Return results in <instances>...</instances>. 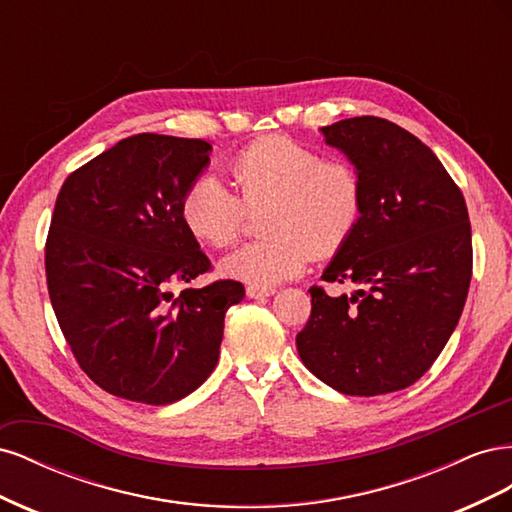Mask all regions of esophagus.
<instances>
[{
    "label": "esophagus",
    "instance_id": "34e87169",
    "mask_svg": "<svg viewBox=\"0 0 512 512\" xmlns=\"http://www.w3.org/2000/svg\"><path fill=\"white\" fill-rule=\"evenodd\" d=\"M247 297L250 299H265V297H271V294H275V288H262V286H247L245 288Z\"/></svg>",
    "mask_w": 512,
    "mask_h": 512
}]
</instances>
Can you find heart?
Here are the masks:
<instances>
[{
  "label": "heart",
  "mask_w": 512,
  "mask_h": 512,
  "mask_svg": "<svg viewBox=\"0 0 512 512\" xmlns=\"http://www.w3.org/2000/svg\"><path fill=\"white\" fill-rule=\"evenodd\" d=\"M241 198L213 173L196 177L181 198V220L211 247L239 237L245 205L258 209L267 237L245 243L220 260V271L250 286L271 288L305 271L312 256L337 254L363 218V181L348 162L282 134L258 138L230 164Z\"/></svg>",
  "instance_id": "obj_1"
}]
</instances>
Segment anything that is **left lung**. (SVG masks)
<instances>
[{"label": "left lung", "instance_id": "left-lung-1", "mask_svg": "<svg viewBox=\"0 0 512 512\" xmlns=\"http://www.w3.org/2000/svg\"><path fill=\"white\" fill-rule=\"evenodd\" d=\"M363 181V218L322 271L297 335L303 365L344 395L374 397L421 378L453 335L472 280V230L461 190L414 134L380 117L320 128Z\"/></svg>", "mask_w": 512, "mask_h": 512}]
</instances>
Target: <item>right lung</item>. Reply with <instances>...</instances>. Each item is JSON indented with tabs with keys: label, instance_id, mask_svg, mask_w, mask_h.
I'll return each instance as SVG.
<instances>
[{
	"label": "right lung",
	"instance_id": "obj_1",
	"mask_svg": "<svg viewBox=\"0 0 512 512\" xmlns=\"http://www.w3.org/2000/svg\"><path fill=\"white\" fill-rule=\"evenodd\" d=\"M200 138L134 134L64 181L46 239V284L81 369L121 399L166 406L203 384L220 359L239 282H192L211 269L181 198L209 166Z\"/></svg>",
	"mask_w": 512,
	"mask_h": 512
}]
</instances>
